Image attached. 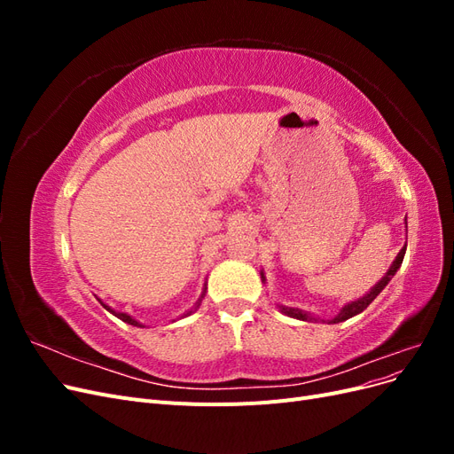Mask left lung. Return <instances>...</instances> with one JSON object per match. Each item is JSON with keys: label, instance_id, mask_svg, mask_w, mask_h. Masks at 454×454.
Listing matches in <instances>:
<instances>
[{"label": "left lung", "instance_id": "8db88e82", "mask_svg": "<svg viewBox=\"0 0 454 454\" xmlns=\"http://www.w3.org/2000/svg\"><path fill=\"white\" fill-rule=\"evenodd\" d=\"M405 227H407V222H405ZM405 250H407V242H405V246L403 248L400 250V254L395 255V259H394V263L390 265V269H388V272L384 274V277L371 287V290L364 295V297H360V299H356V301H350V303H347L345 307H342L340 310H339V314L335 316V318H332V320H320V318H316V316H312L310 312H307V310H301V309H294V307H286V305H278V309H280V312L282 314H286V316H290V318H297V320H303V322H324V324H339V322H345V320H348V318H352V316H356V314H360V312H364L371 303H373V299L384 290V287L388 286V282L394 278V274L397 272V269L402 267V263H403V255H405ZM261 282H267V278H265V272L261 270Z\"/></svg>", "mask_w": 454, "mask_h": 454}]
</instances>
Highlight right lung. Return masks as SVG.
I'll use <instances>...</instances> for the list:
<instances>
[{
	"label": "right lung",
	"instance_id": "add662e5",
	"mask_svg": "<svg viewBox=\"0 0 454 454\" xmlns=\"http://www.w3.org/2000/svg\"><path fill=\"white\" fill-rule=\"evenodd\" d=\"M204 294H206V284H204V287H202V294H200V297H199V301H197V303H195V307L193 309H191V310H187L184 316H189V314H193L199 307H200V301L204 299ZM100 301V303H102V307L107 310V312H112L114 316H117V318L119 320H122V322H127V324H130V325H136V327H144V324H140L138 320H136V318H132V316L130 314H127V312H119V310H114L112 307H109V305H106L104 303V301L102 299H98Z\"/></svg>",
	"mask_w": 454,
	"mask_h": 454
}]
</instances>
